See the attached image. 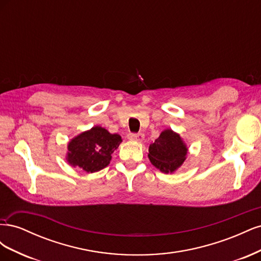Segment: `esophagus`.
<instances>
[{
  "instance_id": "34e87169",
  "label": "esophagus",
  "mask_w": 261,
  "mask_h": 261,
  "mask_svg": "<svg viewBox=\"0 0 261 261\" xmlns=\"http://www.w3.org/2000/svg\"><path fill=\"white\" fill-rule=\"evenodd\" d=\"M144 138H145V135H144V134H141V133H139V134H129V135H128L129 140L137 141V143H141V141L144 140Z\"/></svg>"
}]
</instances>
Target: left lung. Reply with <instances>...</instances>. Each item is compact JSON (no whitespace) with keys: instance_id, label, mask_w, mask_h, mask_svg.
I'll return each instance as SVG.
<instances>
[{"instance_id":"obj_1","label":"left lung","mask_w":261,"mask_h":261,"mask_svg":"<svg viewBox=\"0 0 261 261\" xmlns=\"http://www.w3.org/2000/svg\"><path fill=\"white\" fill-rule=\"evenodd\" d=\"M188 148L179 134L171 128L164 129L154 143L149 146L148 158L158 170L174 173L186 160Z\"/></svg>"}]
</instances>
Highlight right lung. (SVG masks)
Masks as SVG:
<instances>
[{"label": "right lung", "mask_w": 261, "mask_h": 261, "mask_svg": "<svg viewBox=\"0 0 261 261\" xmlns=\"http://www.w3.org/2000/svg\"><path fill=\"white\" fill-rule=\"evenodd\" d=\"M121 143L122 137L118 134L93 126L68 141L66 161L86 173L98 172L110 164L112 153Z\"/></svg>", "instance_id": "obj_1"}]
</instances>
